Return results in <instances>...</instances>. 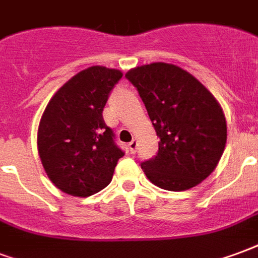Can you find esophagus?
<instances>
[{
	"label": "esophagus",
	"instance_id": "obj_1",
	"mask_svg": "<svg viewBox=\"0 0 258 258\" xmlns=\"http://www.w3.org/2000/svg\"><path fill=\"white\" fill-rule=\"evenodd\" d=\"M137 146H139V143H137V140H132L129 144H127V148H129V151H131V154H135V152L137 151Z\"/></svg>",
	"mask_w": 258,
	"mask_h": 258
}]
</instances>
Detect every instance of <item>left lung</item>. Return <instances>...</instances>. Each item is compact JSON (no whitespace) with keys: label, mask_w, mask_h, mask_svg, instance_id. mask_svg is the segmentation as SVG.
<instances>
[{"label":"left lung","mask_w":258,"mask_h":258,"mask_svg":"<svg viewBox=\"0 0 258 258\" xmlns=\"http://www.w3.org/2000/svg\"><path fill=\"white\" fill-rule=\"evenodd\" d=\"M159 137L157 155L142 162L159 188L184 191L217 166L227 142L221 107L197 78L177 66L152 63L127 71Z\"/></svg>","instance_id":"left-lung-1"}]
</instances>
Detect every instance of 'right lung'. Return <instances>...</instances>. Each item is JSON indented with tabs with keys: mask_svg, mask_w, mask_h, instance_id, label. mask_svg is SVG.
<instances>
[{
	"mask_svg": "<svg viewBox=\"0 0 258 258\" xmlns=\"http://www.w3.org/2000/svg\"><path fill=\"white\" fill-rule=\"evenodd\" d=\"M122 73L93 66L61 86L38 126V152L50 181L73 197H90L110 184L125 152L103 119V108Z\"/></svg>",
	"mask_w": 258,
	"mask_h": 258,
	"instance_id": "right-lung-1",
	"label": "right lung"
}]
</instances>
